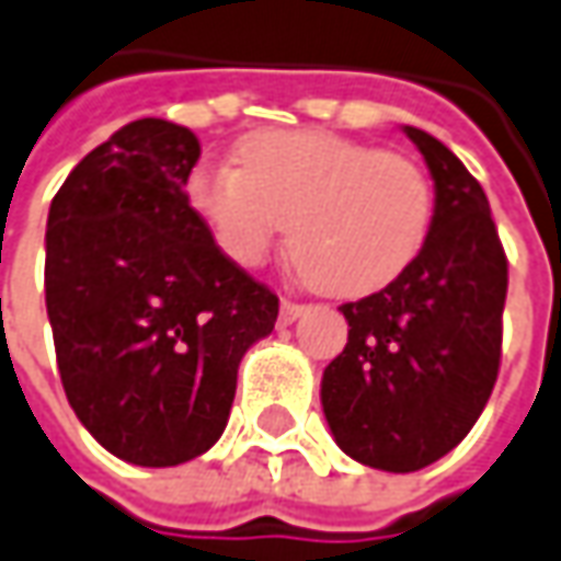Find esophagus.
<instances>
[{
    "instance_id": "obj_1",
    "label": "esophagus",
    "mask_w": 561,
    "mask_h": 561,
    "mask_svg": "<svg viewBox=\"0 0 561 561\" xmlns=\"http://www.w3.org/2000/svg\"><path fill=\"white\" fill-rule=\"evenodd\" d=\"M306 312H309V306H302V302H290V299L280 302V321L284 324H293L296 318H302Z\"/></svg>"
}]
</instances>
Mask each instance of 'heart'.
Returning <instances> with one entry per match:
<instances>
[{"label":"heart","instance_id":"1","mask_svg":"<svg viewBox=\"0 0 561 561\" xmlns=\"http://www.w3.org/2000/svg\"><path fill=\"white\" fill-rule=\"evenodd\" d=\"M237 152L240 162H203L186 184L237 265H259L290 227L299 271L324 293L356 299L419 259L434 199L405 156L331 130H259Z\"/></svg>","mask_w":561,"mask_h":561}]
</instances>
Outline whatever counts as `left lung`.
Instances as JSON below:
<instances>
[{
  "label": "left lung",
  "mask_w": 561,
  "mask_h": 561,
  "mask_svg": "<svg viewBox=\"0 0 561 561\" xmlns=\"http://www.w3.org/2000/svg\"><path fill=\"white\" fill-rule=\"evenodd\" d=\"M402 130L434 178L431 227L397 280L340 306L350 340L321 377L336 446L393 474L443 459L481 419L503 356L508 287L481 184L437 137Z\"/></svg>",
  "instance_id": "obj_1"
}]
</instances>
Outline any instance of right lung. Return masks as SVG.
Wrapping results in <instances>:
<instances>
[{"mask_svg": "<svg viewBox=\"0 0 561 561\" xmlns=\"http://www.w3.org/2000/svg\"><path fill=\"white\" fill-rule=\"evenodd\" d=\"M193 130L124 124L83 156L46 221V312L80 424L112 456L168 468L225 434L237 368L277 296L215 247L190 205Z\"/></svg>", "mask_w": 561, "mask_h": 561, "instance_id": "obj_1", "label": "right lung"}]
</instances>
